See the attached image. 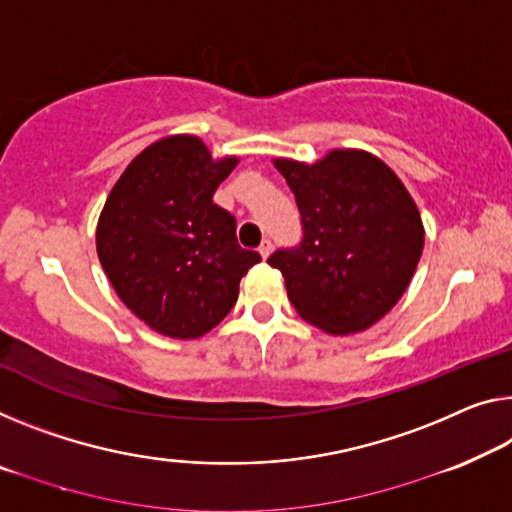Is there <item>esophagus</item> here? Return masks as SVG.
I'll use <instances>...</instances> for the list:
<instances>
[{
    "label": "esophagus",
    "mask_w": 512,
    "mask_h": 512,
    "mask_svg": "<svg viewBox=\"0 0 512 512\" xmlns=\"http://www.w3.org/2000/svg\"><path fill=\"white\" fill-rule=\"evenodd\" d=\"M258 254H261L263 258H267L272 254V240L270 238H265L263 242H261V247H258Z\"/></svg>",
    "instance_id": "1"
}]
</instances>
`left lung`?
<instances>
[{
  "instance_id": "left-lung-1",
  "label": "left lung",
  "mask_w": 512,
  "mask_h": 512,
  "mask_svg": "<svg viewBox=\"0 0 512 512\" xmlns=\"http://www.w3.org/2000/svg\"><path fill=\"white\" fill-rule=\"evenodd\" d=\"M302 215L297 249L267 263L283 274L300 316L332 336L364 332L403 297L426 231L403 180L380 157L334 148L306 164L277 157Z\"/></svg>"
}]
</instances>
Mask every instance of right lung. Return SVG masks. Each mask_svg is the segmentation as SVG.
<instances>
[{
    "label": "right lung",
    "mask_w": 512,
    "mask_h": 512,
    "mask_svg": "<svg viewBox=\"0 0 512 512\" xmlns=\"http://www.w3.org/2000/svg\"><path fill=\"white\" fill-rule=\"evenodd\" d=\"M238 157H212L194 135L153 141L109 192L96 229L102 270L121 302L153 332L199 338L238 302L261 261L235 238V217L212 203Z\"/></svg>",
    "instance_id": "1"
}]
</instances>
